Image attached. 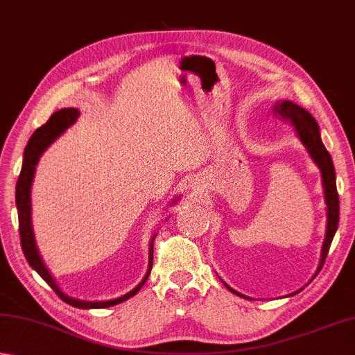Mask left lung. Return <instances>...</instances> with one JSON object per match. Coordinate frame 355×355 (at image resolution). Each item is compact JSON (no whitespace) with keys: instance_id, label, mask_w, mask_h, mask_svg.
Masks as SVG:
<instances>
[{"instance_id":"obj_1","label":"left lung","mask_w":355,"mask_h":355,"mask_svg":"<svg viewBox=\"0 0 355 355\" xmlns=\"http://www.w3.org/2000/svg\"><path fill=\"white\" fill-rule=\"evenodd\" d=\"M273 112H275L278 119H283L284 122H289L293 125V128H295L300 140H302L307 151H309L313 162H315L320 166V170H322L324 199L327 205V227H326V238L322 249V259H320V267H318L320 270L324 264L327 252H329L331 243L338 227L340 204H338V193H337V185H336V170H334V164H332L329 151L324 148L322 139H320V130L315 119H313L309 112L303 110L302 106L289 102V100L278 102L275 106H273ZM227 289L233 293H236L239 297H243L241 293L233 291L229 286H227Z\"/></svg>"}]
</instances>
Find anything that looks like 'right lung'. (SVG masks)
<instances>
[{
    "label": "right lung",
    "instance_id": "1",
    "mask_svg": "<svg viewBox=\"0 0 355 355\" xmlns=\"http://www.w3.org/2000/svg\"><path fill=\"white\" fill-rule=\"evenodd\" d=\"M80 112L73 108L68 110H60L49 117L48 122L43 126H40L38 130L31 136L28 145H26L24 150V157H23V166L21 173L18 176L17 182V191H15V200H17V210H18V224H19V239H21V247L23 253L28 263L31 264L32 269H35L40 277H42L46 283H48L53 291H55L57 295L63 300L64 303H68L73 307H78V309H103V307H110L119 303H123L125 300L135 297L136 293L140 291V287L145 284L153 267V243H155V238L153 236L151 244H150V261H148V272H146L145 278L137 284L136 289L126 293V295L111 300V302H80V300L71 298L60 291L57 283L53 282L52 275L48 270V267L44 266L42 257H40L38 249L35 245V238H33L32 232V223H31V185L33 175H35V166L40 160V156L43 155V151L48 148V146L55 140L62 132L69 128L72 123H76Z\"/></svg>",
    "mask_w": 355,
    "mask_h": 355
}]
</instances>
